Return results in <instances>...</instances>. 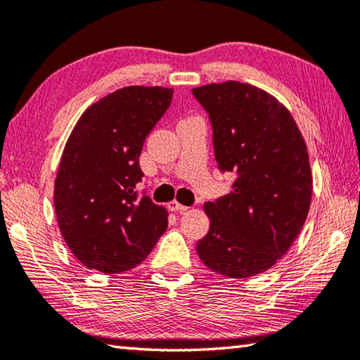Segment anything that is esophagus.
<instances>
[{"label":"esophagus","mask_w":360,"mask_h":360,"mask_svg":"<svg viewBox=\"0 0 360 360\" xmlns=\"http://www.w3.org/2000/svg\"><path fill=\"white\" fill-rule=\"evenodd\" d=\"M168 210L169 211H186L187 206L186 205H181L179 202H176V200H173V202L168 203Z\"/></svg>","instance_id":"34e87169"}]
</instances>
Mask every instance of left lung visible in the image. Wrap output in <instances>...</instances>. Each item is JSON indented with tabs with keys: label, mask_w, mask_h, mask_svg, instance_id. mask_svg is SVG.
<instances>
[{
	"label": "left lung",
	"mask_w": 360,
	"mask_h": 360,
	"mask_svg": "<svg viewBox=\"0 0 360 360\" xmlns=\"http://www.w3.org/2000/svg\"><path fill=\"white\" fill-rule=\"evenodd\" d=\"M192 94L210 115L217 169L235 174L230 193L205 203L210 230L197 252L224 276L260 275L289 251L307 221V144L288 109L254 85L227 81Z\"/></svg>",
	"instance_id": "8db88e82"
}]
</instances>
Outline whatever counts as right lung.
Segmentation results:
<instances>
[{"instance_id":"obj_1","label":"right lung","mask_w":360,"mask_h":360,"mask_svg":"<svg viewBox=\"0 0 360 360\" xmlns=\"http://www.w3.org/2000/svg\"><path fill=\"white\" fill-rule=\"evenodd\" d=\"M173 89L130 85L96 101L66 141L53 191L57 222L82 265L124 273L165 233L168 211L136 191L139 155Z\"/></svg>"}]
</instances>
